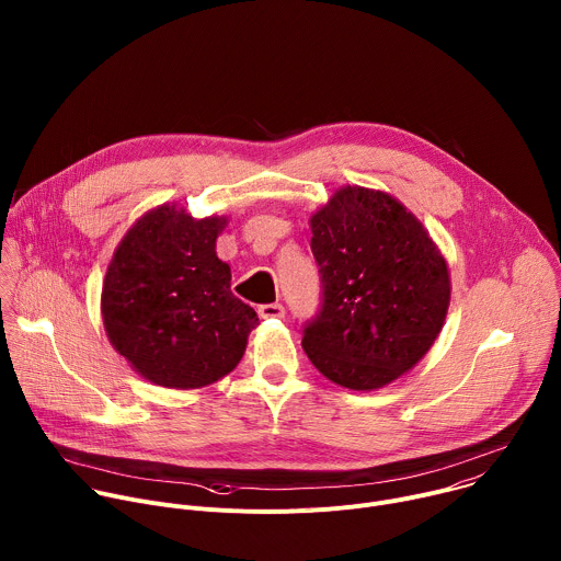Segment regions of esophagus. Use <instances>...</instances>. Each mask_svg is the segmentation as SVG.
I'll use <instances>...</instances> for the list:
<instances>
[{
    "mask_svg": "<svg viewBox=\"0 0 561 561\" xmlns=\"http://www.w3.org/2000/svg\"><path fill=\"white\" fill-rule=\"evenodd\" d=\"M257 312H260V317L262 319H271V317H275V319H279V317H284L286 314V308L282 306V304H262L260 308H257Z\"/></svg>",
    "mask_w": 561,
    "mask_h": 561,
    "instance_id": "esophagus-1",
    "label": "esophagus"
}]
</instances>
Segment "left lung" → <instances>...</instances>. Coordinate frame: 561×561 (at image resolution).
Returning <instances> with one entry per match:
<instances>
[{"instance_id":"left-lung-1","label":"left lung","mask_w":561,"mask_h":561,"mask_svg":"<svg viewBox=\"0 0 561 561\" xmlns=\"http://www.w3.org/2000/svg\"><path fill=\"white\" fill-rule=\"evenodd\" d=\"M310 230L322 282L319 310L301 327L312 366L353 390L411 370L450 301L446 262L424 226L390 195L348 186L312 215Z\"/></svg>"}]
</instances>
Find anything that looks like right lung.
<instances>
[{
  "label": "right lung",
  "instance_id": "add662e5",
  "mask_svg": "<svg viewBox=\"0 0 561 561\" xmlns=\"http://www.w3.org/2000/svg\"><path fill=\"white\" fill-rule=\"evenodd\" d=\"M224 224L159 206L128 230L106 271L102 314L111 344L157 386L217 381L239 364L260 324L232 295L230 268L215 253Z\"/></svg>",
  "mask_w": 561,
  "mask_h": 561
}]
</instances>
